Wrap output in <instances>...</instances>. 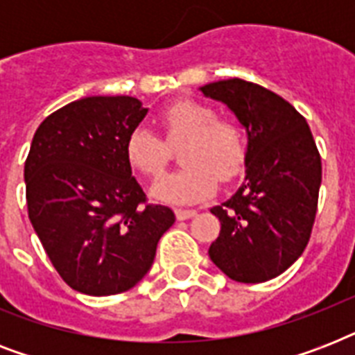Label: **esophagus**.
<instances>
[{"label":"esophagus","mask_w":355,"mask_h":355,"mask_svg":"<svg viewBox=\"0 0 355 355\" xmlns=\"http://www.w3.org/2000/svg\"><path fill=\"white\" fill-rule=\"evenodd\" d=\"M175 214H177L178 221H186V219H191V217L197 216V211L195 210H184V208H178V210H175Z\"/></svg>","instance_id":"obj_1"}]
</instances>
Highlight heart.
<instances>
[{
  "label": "heart",
  "instance_id": "1",
  "mask_svg": "<svg viewBox=\"0 0 355 355\" xmlns=\"http://www.w3.org/2000/svg\"><path fill=\"white\" fill-rule=\"evenodd\" d=\"M160 125L167 144L180 145L178 171L162 177L153 186L158 200L189 205L210 197L217 178L230 182L245 166V139L241 128L228 119L217 118L214 108L191 99H180L162 108ZM147 127L130 130L125 141L128 164L147 177H160L169 160V147Z\"/></svg>",
  "mask_w": 355,
  "mask_h": 355
}]
</instances>
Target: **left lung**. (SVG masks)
<instances>
[{"instance_id":"8db88e82","label":"left lung","mask_w":355,"mask_h":355,"mask_svg":"<svg viewBox=\"0 0 355 355\" xmlns=\"http://www.w3.org/2000/svg\"><path fill=\"white\" fill-rule=\"evenodd\" d=\"M200 92L225 103L248 139L245 180L211 208L221 232L208 254L232 280L267 282L300 258L311 236L322 180L313 134L293 105L263 86L228 79Z\"/></svg>"}]
</instances>
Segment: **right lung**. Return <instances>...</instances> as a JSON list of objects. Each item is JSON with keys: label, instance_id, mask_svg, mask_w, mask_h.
Segmentation results:
<instances>
[{"label": "right lung", "instance_id": "right-lung-1", "mask_svg": "<svg viewBox=\"0 0 355 355\" xmlns=\"http://www.w3.org/2000/svg\"><path fill=\"white\" fill-rule=\"evenodd\" d=\"M136 97H83L47 116L25 160L31 225L66 284L92 297L128 291L155 261L175 223L147 205L125 141L145 118Z\"/></svg>", "mask_w": 355, "mask_h": 355}]
</instances>
